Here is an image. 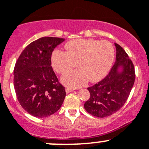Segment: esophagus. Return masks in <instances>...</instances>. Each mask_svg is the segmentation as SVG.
I'll return each instance as SVG.
<instances>
[{
  "mask_svg": "<svg viewBox=\"0 0 149 149\" xmlns=\"http://www.w3.org/2000/svg\"><path fill=\"white\" fill-rule=\"evenodd\" d=\"M73 90H74V89L70 88V87H66V89H65V91H66L67 93H70V92L73 91Z\"/></svg>",
  "mask_w": 149,
  "mask_h": 149,
  "instance_id": "34e87169",
  "label": "esophagus"
}]
</instances>
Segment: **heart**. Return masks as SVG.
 I'll list each match as a JSON object with an SVG mask.
<instances>
[{
    "label": "heart",
    "mask_w": 149,
    "mask_h": 149,
    "mask_svg": "<svg viewBox=\"0 0 149 149\" xmlns=\"http://www.w3.org/2000/svg\"><path fill=\"white\" fill-rule=\"evenodd\" d=\"M66 52L55 50L51 55L54 70L64 73L78 66L80 69L68 72L62 81L70 87L84 85L89 79L95 82L104 78L112 67L115 57L113 46L108 41L76 39L65 44Z\"/></svg>",
    "instance_id": "b5f03b06"
}]
</instances>
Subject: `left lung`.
<instances>
[{
    "instance_id": "left-lung-1",
    "label": "left lung",
    "mask_w": 149,
    "mask_h": 149,
    "mask_svg": "<svg viewBox=\"0 0 149 149\" xmlns=\"http://www.w3.org/2000/svg\"><path fill=\"white\" fill-rule=\"evenodd\" d=\"M116 59L109 74L87 88L90 97L84 103L88 113L104 118L118 111L127 101L135 80L134 65L121 46L115 43Z\"/></svg>"
}]
</instances>
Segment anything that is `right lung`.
I'll use <instances>...</instances> for the list:
<instances>
[{
  "mask_svg": "<svg viewBox=\"0 0 149 149\" xmlns=\"http://www.w3.org/2000/svg\"><path fill=\"white\" fill-rule=\"evenodd\" d=\"M65 41L45 37L30 43L14 69V87L19 103L30 115L45 118L57 112L65 100V88L51 67L54 48Z\"/></svg>",
  "mask_w": 149,
  "mask_h": 149,
  "instance_id": "right-lung-1",
  "label": "right lung"
}]
</instances>
